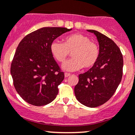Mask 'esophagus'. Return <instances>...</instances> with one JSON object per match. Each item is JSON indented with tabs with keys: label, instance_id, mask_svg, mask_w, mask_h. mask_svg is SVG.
<instances>
[{
	"label": "esophagus",
	"instance_id": "34e87169",
	"mask_svg": "<svg viewBox=\"0 0 135 135\" xmlns=\"http://www.w3.org/2000/svg\"><path fill=\"white\" fill-rule=\"evenodd\" d=\"M70 76V73H65V78H67V77H69V76Z\"/></svg>",
	"mask_w": 135,
	"mask_h": 135
}]
</instances>
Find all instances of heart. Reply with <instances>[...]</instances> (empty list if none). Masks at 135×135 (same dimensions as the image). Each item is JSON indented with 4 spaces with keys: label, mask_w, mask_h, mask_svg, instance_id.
<instances>
[{
    "label": "heart",
    "mask_w": 135,
    "mask_h": 135,
    "mask_svg": "<svg viewBox=\"0 0 135 135\" xmlns=\"http://www.w3.org/2000/svg\"><path fill=\"white\" fill-rule=\"evenodd\" d=\"M50 51L55 59L62 62L72 54L73 58L62 65L67 71H76L84 66L89 69L95 65L99 57V46L90 41L89 37L80 33L69 35L64 38V42L55 40L51 44Z\"/></svg>",
    "instance_id": "1"
}]
</instances>
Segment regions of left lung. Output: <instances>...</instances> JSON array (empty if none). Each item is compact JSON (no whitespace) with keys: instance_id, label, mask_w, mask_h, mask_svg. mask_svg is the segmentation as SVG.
<instances>
[{"instance_id":"left-lung-1","label":"left lung","mask_w":135,"mask_h":135,"mask_svg":"<svg viewBox=\"0 0 135 135\" xmlns=\"http://www.w3.org/2000/svg\"><path fill=\"white\" fill-rule=\"evenodd\" d=\"M95 34L99 44V57L88 71L78 76L74 88L77 100L90 108L104 104L112 97L122 81L123 55L118 46L103 34L88 30Z\"/></svg>"}]
</instances>
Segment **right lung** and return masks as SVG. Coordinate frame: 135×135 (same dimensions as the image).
I'll return each instance as SVG.
<instances>
[{"instance_id": "add662e5", "label": "right lung", "mask_w": 135, "mask_h": 135, "mask_svg": "<svg viewBox=\"0 0 135 135\" xmlns=\"http://www.w3.org/2000/svg\"><path fill=\"white\" fill-rule=\"evenodd\" d=\"M72 28L43 27L28 34L19 44L11 64L13 85L25 101L40 107L52 102L63 72L54 59L50 46L55 39Z\"/></svg>"}]
</instances>
